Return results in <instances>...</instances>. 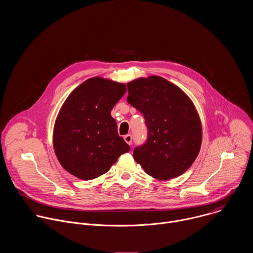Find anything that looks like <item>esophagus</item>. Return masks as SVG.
Returning a JSON list of instances; mask_svg holds the SVG:
<instances>
[{
    "instance_id": "obj_1",
    "label": "esophagus",
    "mask_w": 253,
    "mask_h": 253,
    "mask_svg": "<svg viewBox=\"0 0 253 253\" xmlns=\"http://www.w3.org/2000/svg\"><path fill=\"white\" fill-rule=\"evenodd\" d=\"M124 140H125V142L128 144V145H131V143H132V136H131L130 134L125 135V136H124Z\"/></svg>"
}]
</instances>
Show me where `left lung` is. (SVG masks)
Instances as JSON below:
<instances>
[{
	"label": "left lung",
	"mask_w": 253,
	"mask_h": 253,
	"mask_svg": "<svg viewBox=\"0 0 253 253\" xmlns=\"http://www.w3.org/2000/svg\"><path fill=\"white\" fill-rule=\"evenodd\" d=\"M127 101L142 113L148 139L134 149L133 157L145 172L158 180L183 174L201 147L202 125L191 99L160 76L127 83Z\"/></svg>",
	"instance_id": "obj_1"
}]
</instances>
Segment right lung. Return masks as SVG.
<instances>
[{
    "instance_id": "add662e5",
    "label": "right lung",
    "mask_w": 253,
    "mask_h": 253,
    "mask_svg": "<svg viewBox=\"0 0 253 253\" xmlns=\"http://www.w3.org/2000/svg\"><path fill=\"white\" fill-rule=\"evenodd\" d=\"M125 92L124 83L93 77L67 97L53 130L54 151L67 172L81 180L95 179L130 150L111 116Z\"/></svg>"
}]
</instances>
